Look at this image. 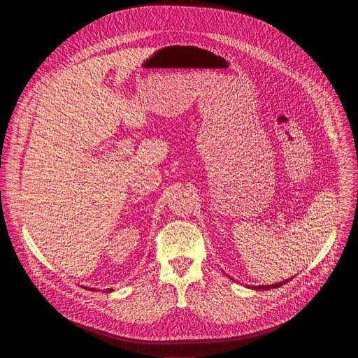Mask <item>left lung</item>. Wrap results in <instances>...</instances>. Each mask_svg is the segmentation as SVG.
I'll return each mask as SVG.
<instances>
[{
    "label": "left lung",
    "mask_w": 358,
    "mask_h": 358,
    "mask_svg": "<svg viewBox=\"0 0 358 358\" xmlns=\"http://www.w3.org/2000/svg\"><path fill=\"white\" fill-rule=\"evenodd\" d=\"M286 283V281H283V283H278V285H271V286H258V287H252V289H261V290H266V289H270V287H280V286H283Z\"/></svg>",
    "instance_id": "1"
}]
</instances>
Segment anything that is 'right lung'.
Returning <instances> with one entry per match:
<instances>
[{
    "instance_id": "1",
    "label": "right lung",
    "mask_w": 358,
    "mask_h": 358,
    "mask_svg": "<svg viewBox=\"0 0 358 358\" xmlns=\"http://www.w3.org/2000/svg\"><path fill=\"white\" fill-rule=\"evenodd\" d=\"M90 290H92V289H90ZM108 292H111V289H108Z\"/></svg>"
}]
</instances>
